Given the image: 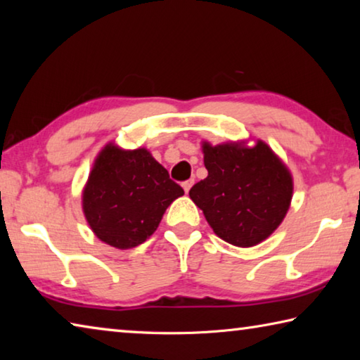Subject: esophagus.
Here are the masks:
<instances>
[{"instance_id": "34e87169", "label": "esophagus", "mask_w": 360, "mask_h": 360, "mask_svg": "<svg viewBox=\"0 0 360 360\" xmlns=\"http://www.w3.org/2000/svg\"><path fill=\"white\" fill-rule=\"evenodd\" d=\"M193 186V179H188L186 182H182V187H184V192L188 193V191H191V187Z\"/></svg>"}]
</instances>
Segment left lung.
I'll list each match as a JSON object with an SVG mask.
<instances>
[{"label":"left lung","mask_w":360,"mask_h":360,"mask_svg":"<svg viewBox=\"0 0 360 360\" xmlns=\"http://www.w3.org/2000/svg\"><path fill=\"white\" fill-rule=\"evenodd\" d=\"M208 176L188 195L214 233L233 246L251 248L283 222L292 200V176L264 141L203 143Z\"/></svg>","instance_id":"8db88e82"}]
</instances>
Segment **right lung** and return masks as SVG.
Masks as SVG:
<instances>
[{
    "instance_id": "1",
    "label": "right lung",
    "mask_w": 360,
    "mask_h": 360,
    "mask_svg": "<svg viewBox=\"0 0 360 360\" xmlns=\"http://www.w3.org/2000/svg\"><path fill=\"white\" fill-rule=\"evenodd\" d=\"M184 195L179 184L144 148L105 146L82 192V210L94 233L106 245L130 249L157 230L163 214Z\"/></svg>"
}]
</instances>
